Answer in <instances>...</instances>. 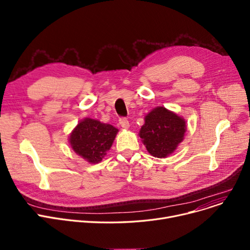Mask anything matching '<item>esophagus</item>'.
Here are the masks:
<instances>
[{
	"instance_id": "obj_1",
	"label": "esophagus",
	"mask_w": 250,
	"mask_h": 250,
	"mask_svg": "<svg viewBox=\"0 0 250 250\" xmlns=\"http://www.w3.org/2000/svg\"><path fill=\"white\" fill-rule=\"evenodd\" d=\"M118 123H120L121 126L124 127V128H128V126H129L128 121L126 120V118H125V117H121L120 121H118Z\"/></svg>"
}]
</instances>
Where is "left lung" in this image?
I'll use <instances>...</instances> for the list:
<instances>
[{"label":"left lung","mask_w":250,"mask_h":250,"mask_svg":"<svg viewBox=\"0 0 250 250\" xmlns=\"http://www.w3.org/2000/svg\"><path fill=\"white\" fill-rule=\"evenodd\" d=\"M186 132L187 125L182 117L158 106L145 116V124L139 135L152 156L166 158L183 141Z\"/></svg>","instance_id":"left-lung-1"}]
</instances>
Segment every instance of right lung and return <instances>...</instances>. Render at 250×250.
Instances as JSON below:
<instances>
[{"label":"right lung","mask_w":250,"mask_h":250,"mask_svg":"<svg viewBox=\"0 0 250 250\" xmlns=\"http://www.w3.org/2000/svg\"><path fill=\"white\" fill-rule=\"evenodd\" d=\"M117 132L118 129L111 125L87 117L73 129L70 145L87 162L99 163L112 146Z\"/></svg>","instance_id":"right-lung-1"}]
</instances>
